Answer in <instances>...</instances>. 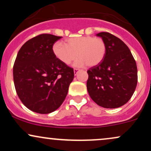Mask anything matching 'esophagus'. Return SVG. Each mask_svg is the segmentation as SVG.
<instances>
[{"label": "esophagus", "mask_w": 151, "mask_h": 151, "mask_svg": "<svg viewBox=\"0 0 151 151\" xmlns=\"http://www.w3.org/2000/svg\"><path fill=\"white\" fill-rule=\"evenodd\" d=\"M79 69H77V68H74V74H77V73L78 72H79Z\"/></svg>", "instance_id": "34e87169"}]
</instances>
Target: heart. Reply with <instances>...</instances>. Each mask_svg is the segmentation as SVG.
<instances>
[{"instance_id": "b5f03b06", "label": "heart", "mask_w": 151, "mask_h": 151, "mask_svg": "<svg viewBox=\"0 0 151 151\" xmlns=\"http://www.w3.org/2000/svg\"><path fill=\"white\" fill-rule=\"evenodd\" d=\"M52 50L57 58L65 65H70L77 59L75 65L89 67L99 65L106 54L104 41L100 37L81 36L72 37L66 40L65 44L57 42L53 45Z\"/></svg>"}]
</instances>
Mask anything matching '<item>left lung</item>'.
<instances>
[{
  "instance_id": "1",
  "label": "left lung",
  "mask_w": 151,
  "mask_h": 151,
  "mask_svg": "<svg viewBox=\"0 0 151 151\" xmlns=\"http://www.w3.org/2000/svg\"><path fill=\"white\" fill-rule=\"evenodd\" d=\"M104 41V58L87 70L86 87L90 97L100 106L114 109L129 101L138 82L136 62L128 46L107 32L96 35Z\"/></svg>"
}]
</instances>
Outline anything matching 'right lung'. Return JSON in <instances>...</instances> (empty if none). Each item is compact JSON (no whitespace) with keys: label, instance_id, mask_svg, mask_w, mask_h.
<instances>
[{"label":"right lung","instance_id":"1","mask_svg":"<svg viewBox=\"0 0 151 151\" xmlns=\"http://www.w3.org/2000/svg\"><path fill=\"white\" fill-rule=\"evenodd\" d=\"M62 37L40 34L19 50L13 65V80L22 103L32 111L49 114L65 101L74 70L54 55L52 47Z\"/></svg>","mask_w":151,"mask_h":151}]
</instances>
